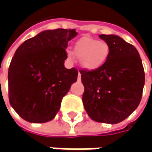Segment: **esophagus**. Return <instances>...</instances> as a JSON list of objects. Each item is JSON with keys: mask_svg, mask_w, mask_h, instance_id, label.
<instances>
[{"mask_svg": "<svg viewBox=\"0 0 152 152\" xmlns=\"http://www.w3.org/2000/svg\"><path fill=\"white\" fill-rule=\"evenodd\" d=\"M81 80V74L79 72V74H78V80Z\"/></svg>", "mask_w": 152, "mask_h": 152, "instance_id": "1", "label": "esophagus"}]
</instances>
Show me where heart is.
Listing matches in <instances>:
<instances>
[{
  "label": "heart",
  "mask_w": 152,
  "mask_h": 152,
  "mask_svg": "<svg viewBox=\"0 0 152 152\" xmlns=\"http://www.w3.org/2000/svg\"><path fill=\"white\" fill-rule=\"evenodd\" d=\"M110 49L107 43L92 37H84L78 40L74 45V53L80 58L81 66L88 71H94L103 66L109 56ZM68 58H72L71 51Z\"/></svg>",
  "instance_id": "obj_1"
}]
</instances>
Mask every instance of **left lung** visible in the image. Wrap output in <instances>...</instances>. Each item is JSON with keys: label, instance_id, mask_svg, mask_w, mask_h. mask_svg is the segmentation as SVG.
<instances>
[{"label": "left lung", "instance_id": "obj_1", "mask_svg": "<svg viewBox=\"0 0 152 152\" xmlns=\"http://www.w3.org/2000/svg\"><path fill=\"white\" fill-rule=\"evenodd\" d=\"M110 52L105 65L80 70L85 87L82 102L89 117L115 124L125 120L141 102L144 70L137 50L115 35H100Z\"/></svg>", "mask_w": 152, "mask_h": 152}]
</instances>
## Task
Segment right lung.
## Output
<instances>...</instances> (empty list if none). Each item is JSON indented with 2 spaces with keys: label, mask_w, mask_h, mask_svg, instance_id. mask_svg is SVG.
<instances>
[{
  "label": "right lung",
  "mask_w": 152,
  "mask_h": 152,
  "mask_svg": "<svg viewBox=\"0 0 152 152\" xmlns=\"http://www.w3.org/2000/svg\"><path fill=\"white\" fill-rule=\"evenodd\" d=\"M74 28L45 30L24 41L15 52L9 68V99L25 121L52 120L63 97L77 81L78 70L66 69V49L77 36Z\"/></svg>",
  "instance_id": "1"
}]
</instances>
